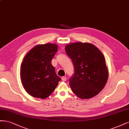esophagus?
I'll return each mask as SVG.
<instances>
[{"instance_id":"34e87169","label":"esophagus","mask_w":129,"mask_h":129,"mask_svg":"<svg viewBox=\"0 0 129 129\" xmlns=\"http://www.w3.org/2000/svg\"><path fill=\"white\" fill-rule=\"evenodd\" d=\"M61 80L63 81H65L66 80V77H61Z\"/></svg>"}]
</instances>
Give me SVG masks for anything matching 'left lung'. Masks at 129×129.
<instances>
[{
    "label": "left lung",
    "mask_w": 129,
    "mask_h": 129,
    "mask_svg": "<svg viewBox=\"0 0 129 129\" xmlns=\"http://www.w3.org/2000/svg\"><path fill=\"white\" fill-rule=\"evenodd\" d=\"M74 67L73 76L70 79L73 92L82 99L96 96L105 87L108 71L101 51L93 44L76 42L65 47Z\"/></svg>",
    "instance_id": "1"
}]
</instances>
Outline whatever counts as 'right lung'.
<instances>
[{
  "mask_svg": "<svg viewBox=\"0 0 129 129\" xmlns=\"http://www.w3.org/2000/svg\"><path fill=\"white\" fill-rule=\"evenodd\" d=\"M57 50L56 44H39L24 56L21 65V79L24 89L31 96L47 98L60 81L51 65Z\"/></svg>",
  "mask_w": 129,
  "mask_h": 129,
  "instance_id": "right-lung-1",
  "label": "right lung"
}]
</instances>
